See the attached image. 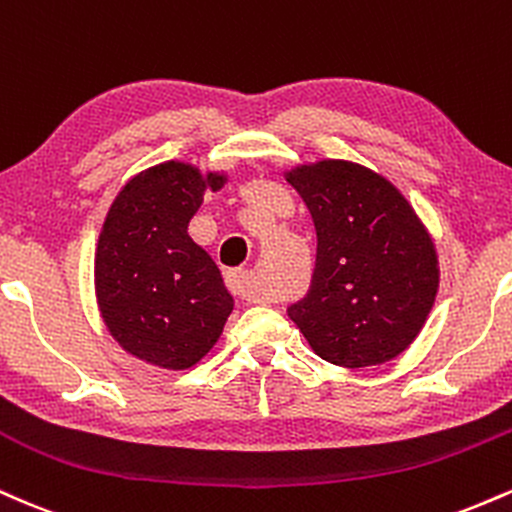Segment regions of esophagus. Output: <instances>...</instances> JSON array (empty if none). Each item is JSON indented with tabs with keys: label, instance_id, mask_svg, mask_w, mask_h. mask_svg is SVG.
I'll return each mask as SVG.
<instances>
[{
	"label": "esophagus",
	"instance_id": "34e87169",
	"mask_svg": "<svg viewBox=\"0 0 512 512\" xmlns=\"http://www.w3.org/2000/svg\"><path fill=\"white\" fill-rule=\"evenodd\" d=\"M226 286L233 296L243 298V301H257L255 291H252V284H250L248 269H228Z\"/></svg>",
	"mask_w": 512,
	"mask_h": 512
}]
</instances>
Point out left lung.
Instances as JSON below:
<instances>
[{"label": "left lung", "mask_w": 512, "mask_h": 512, "mask_svg": "<svg viewBox=\"0 0 512 512\" xmlns=\"http://www.w3.org/2000/svg\"><path fill=\"white\" fill-rule=\"evenodd\" d=\"M313 214L317 257L303 298L286 313L334 366L363 368L402 354L438 291V260L414 209L373 170L322 161L289 173Z\"/></svg>", "instance_id": "left-lung-1"}]
</instances>
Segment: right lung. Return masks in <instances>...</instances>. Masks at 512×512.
I'll return each mask as SVG.
<instances>
[{"mask_svg":"<svg viewBox=\"0 0 512 512\" xmlns=\"http://www.w3.org/2000/svg\"><path fill=\"white\" fill-rule=\"evenodd\" d=\"M223 178L170 161L122 187L96 250V293L108 330L129 354L182 370L202 358L233 310L214 260L187 236L204 190Z\"/></svg>","mask_w":512,"mask_h":512,"instance_id":"1","label":"right lung"}]
</instances>
